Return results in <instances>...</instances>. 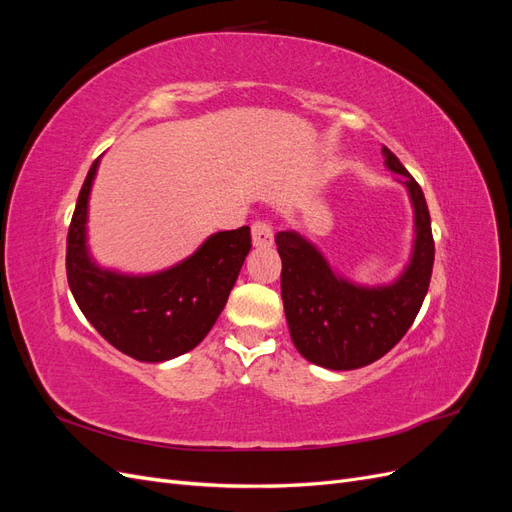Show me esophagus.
I'll use <instances>...</instances> for the list:
<instances>
[{
    "label": "esophagus",
    "instance_id": "34e87169",
    "mask_svg": "<svg viewBox=\"0 0 512 512\" xmlns=\"http://www.w3.org/2000/svg\"><path fill=\"white\" fill-rule=\"evenodd\" d=\"M252 243L256 247H271L273 245V228L265 220H256L252 224Z\"/></svg>",
    "mask_w": 512,
    "mask_h": 512
}]
</instances>
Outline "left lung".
Listing matches in <instances>:
<instances>
[{"label":"left lung","mask_w":512,"mask_h":512,"mask_svg":"<svg viewBox=\"0 0 512 512\" xmlns=\"http://www.w3.org/2000/svg\"><path fill=\"white\" fill-rule=\"evenodd\" d=\"M382 156L401 175L414 207L412 258L393 284L356 286L339 277L299 232L275 235L292 344L309 363L335 371L365 367L389 352L412 327L431 280L436 245L423 190L389 147H382Z\"/></svg>","instance_id":"8db88e82"}]
</instances>
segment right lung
<instances>
[{
	"instance_id": "add662e5",
	"label": "right lung",
	"mask_w": 512,
	"mask_h": 512,
	"mask_svg": "<svg viewBox=\"0 0 512 512\" xmlns=\"http://www.w3.org/2000/svg\"><path fill=\"white\" fill-rule=\"evenodd\" d=\"M91 164L68 228L66 273L72 297L108 344L136 361L162 363L190 352L222 314L247 252L250 226L211 235L179 265L153 275L100 269L87 250Z\"/></svg>"
}]
</instances>
